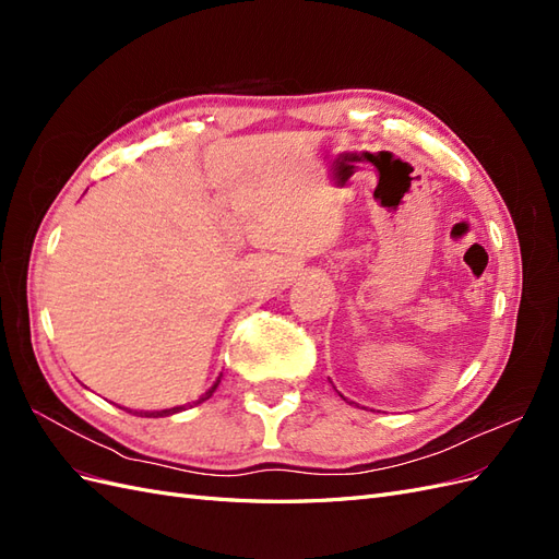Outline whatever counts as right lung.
I'll list each match as a JSON object with an SVG mask.
<instances>
[{"mask_svg":"<svg viewBox=\"0 0 559 559\" xmlns=\"http://www.w3.org/2000/svg\"><path fill=\"white\" fill-rule=\"evenodd\" d=\"M218 382H222V378H218L214 384H212V389H207V392H205V396H200V401H205V399H210L212 394H214V389L218 386ZM198 401V403H200ZM186 408V405H179V408H173V411H158V413H140L142 417H167V415H175V413H179V411H183Z\"/></svg>","mask_w":559,"mask_h":559,"instance_id":"obj_1","label":"right lung"}]
</instances>
